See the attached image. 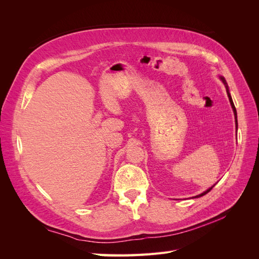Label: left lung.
<instances>
[{
  "label": "left lung",
  "mask_w": 259,
  "mask_h": 259,
  "mask_svg": "<svg viewBox=\"0 0 259 259\" xmlns=\"http://www.w3.org/2000/svg\"><path fill=\"white\" fill-rule=\"evenodd\" d=\"M221 80L223 81V83L225 84V86H226V90H227V94H228V97H229V101H230V104H231V107H232V109H233V113H234V117H236V125H237V128H238V120H237V110H236V107H234V105H233V101H232V98H231V96H230V93H229V89H228V85H227V82H226V80L224 79L223 76H221ZM215 186V185H214ZM213 186V187H214ZM213 187H210L209 189H207L206 191H204V192H202L201 194H199V195H197V197H194V198H200V197H202V195H204V194H206L207 192H209L211 189H213Z\"/></svg>",
  "instance_id": "8db88e82"
}]
</instances>
